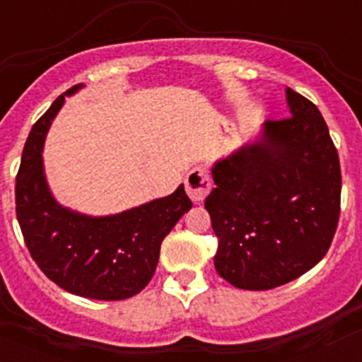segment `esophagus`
<instances>
[{
	"mask_svg": "<svg viewBox=\"0 0 362 362\" xmlns=\"http://www.w3.org/2000/svg\"><path fill=\"white\" fill-rule=\"evenodd\" d=\"M185 187H187V194L194 203H199L204 197L209 196L210 188H212V181H210L209 172L201 168V166H196L192 168L187 174V179H185Z\"/></svg>",
	"mask_w": 362,
	"mask_h": 362,
	"instance_id": "esophagus-1",
	"label": "esophagus"
}]
</instances>
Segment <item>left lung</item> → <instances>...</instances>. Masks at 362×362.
I'll return each instance as SVG.
<instances>
[{"mask_svg":"<svg viewBox=\"0 0 362 362\" xmlns=\"http://www.w3.org/2000/svg\"><path fill=\"white\" fill-rule=\"evenodd\" d=\"M290 117L214 165L204 201L217 235L216 270L243 290H270L326 255L341 212V166L312 101L286 88Z\"/></svg>","mask_w":362,"mask_h":362,"instance_id":"left-lung-1","label":"left lung"}]
</instances>
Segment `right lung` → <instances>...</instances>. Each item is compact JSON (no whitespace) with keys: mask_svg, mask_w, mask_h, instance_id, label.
<instances>
[{"mask_svg":"<svg viewBox=\"0 0 362 362\" xmlns=\"http://www.w3.org/2000/svg\"><path fill=\"white\" fill-rule=\"evenodd\" d=\"M79 88L83 83L59 95L32 127L16 177V216L32 259L59 288L88 299H129L150 283L163 239L192 201L179 185L170 196L114 216H85L57 203L41 152L65 95Z\"/></svg>","mask_w":362,"mask_h":362,"instance_id":"1","label":"right lung"}]
</instances>
